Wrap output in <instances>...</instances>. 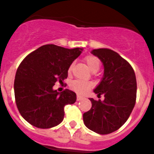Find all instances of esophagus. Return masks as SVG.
Instances as JSON below:
<instances>
[{"mask_svg":"<svg viewBox=\"0 0 154 154\" xmlns=\"http://www.w3.org/2000/svg\"><path fill=\"white\" fill-rule=\"evenodd\" d=\"M82 98H83V97H82V96H80V95H77V100H81L82 99Z\"/></svg>","mask_w":154,"mask_h":154,"instance_id":"obj_1","label":"esophagus"}]
</instances>
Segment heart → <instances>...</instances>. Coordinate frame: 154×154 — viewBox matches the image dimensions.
<instances>
[{"instance_id": "heart-1", "label": "heart", "mask_w": 154, "mask_h": 154, "mask_svg": "<svg viewBox=\"0 0 154 154\" xmlns=\"http://www.w3.org/2000/svg\"><path fill=\"white\" fill-rule=\"evenodd\" d=\"M84 60L87 64L88 67L92 72H96L99 70L100 66V62L99 58L94 55H87L85 57ZM72 71V65H70L68 67V73L70 74ZM92 83L91 82L83 80H74L70 83V88L75 92L81 95L86 94L92 87Z\"/></svg>"}]
</instances>
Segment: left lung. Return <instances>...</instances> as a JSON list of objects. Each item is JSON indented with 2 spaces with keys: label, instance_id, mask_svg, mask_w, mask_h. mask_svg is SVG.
I'll return each instance as SVG.
<instances>
[{
  "label": "left lung",
  "instance_id": "left-lung-1",
  "mask_svg": "<svg viewBox=\"0 0 154 154\" xmlns=\"http://www.w3.org/2000/svg\"><path fill=\"white\" fill-rule=\"evenodd\" d=\"M104 66V76L94 92L103 95L104 100L91 98V108L83 114V122L91 130L108 134L126 122L134 107L137 82L131 65L109 48L93 49Z\"/></svg>",
  "mask_w": 154,
  "mask_h": 154
}]
</instances>
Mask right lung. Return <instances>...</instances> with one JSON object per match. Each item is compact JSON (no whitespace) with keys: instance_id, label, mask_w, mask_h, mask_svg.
I'll return each mask as SVG.
<instances>
[{"instance_id":"1","label":"right lung","mask_w":154,"mask_h":154,"mask_svg":"<svg viewBox=\"0 0 154 154\" xmlns=\"http://www.w3.org/2000/svg\"><path fill=\"white\" fill-rule=\"evenodd\" d=\"M82 51L80 48L68 49L46 44L20 63L14 91L19 112L27 122L39 129H49L63 121L64 106L75 103L77 95L68 89L59 93L53 87L67 78L68 67Z\"/></svg>"}]
</instances>
